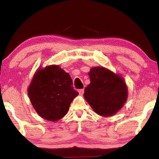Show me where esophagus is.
Listing matches in <instances>:
<instances>
[{"label": "esophagus", "mask_w": 159, "mask_h": 159, "mask_svg": "<svg viewBox=\"0 0 159 159\" xmlns=\"http://www.w3.org/2000/svg\"><path fill=\"white\" fill-rule=\"evenodd\" d=\"M79 93L80 95H83V93H84V89L79 90Z\"/></svg>", "instance_id": "34e87169"}]
</instances>
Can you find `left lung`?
<instances>
[{
    "label": "left lung",
    "mask_w": 159,
    "mask_h": 159,
    "mask_svg": "<svg viewBox=\"0 0 159 159\" xmlns=\"http://www.w3.org/2000/svg\"><path fill=\"white\" fill-rule=\"evenodd\" d=\"M90 83L84 98L93 111L103 117L114 115L128 99V87L122 76L104 67L95 66L89 72Z\"/></svg>",
    "instance_id": "obj_1"
}]
</instances>
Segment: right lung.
I'll use <instances>...</instances> for the list:
<instances>
[{
  "label": "right lung",
  "instance_id": "right-lung-1",
  "mask_svg": "<svg viewBox=\"0 0 159 159\" xmlns=\"http://www.w3.org/2000/svg\"><path fill=\"white\" fill-rule=\"evenodd\" d=\"M72 84L70 75L59 65L38 69L28 88L29 99L38 114L50 121L61 119L79 95Z\"/></svg>",
  "mask_w": 159,
  "mask_h": 159
}]
</instances>
